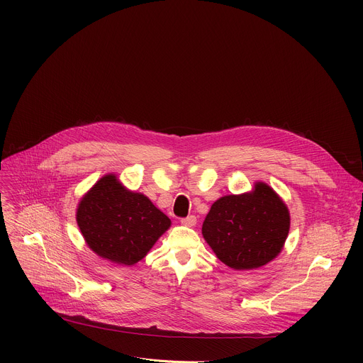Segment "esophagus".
Here are the masks:
<instances>
[{
  "instance_id": "1",
  "label": "esophagus",
  "mask_w": 363,
  "mask_h": 363,
  "mask_svg": "<svg viewBox=\"0 0 363 363\" xmlns=\"http://www.w3.org/2000/svg\"><path fill=\"white\" fill-rule=\"evenodd\" d=\"M181 224L185 225V227H195V224H196V217H195V216H189V217H186V218H182V220H181Z\"/></svg>"
}]
</instances>
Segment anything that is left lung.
I'll return each instance as SVG.
<instances>
[{
	"mask_svg": "<svg viewBox=\"0 0 363 363\" xmlns=\"http://www.w3.org/2000/svg\"><path fill=\"white\" fill-rule=\"evenodd\" d=\"M289 230L286 203L264 182H257L251 192L217 199L202 224L205 241L234 270H252L274 260Z\"/></svg>",
	"mask_w": 363,
	"mask_h": 363,
	"instance_id": "obj_1",
	"label": "left lung"
}]
</instances>
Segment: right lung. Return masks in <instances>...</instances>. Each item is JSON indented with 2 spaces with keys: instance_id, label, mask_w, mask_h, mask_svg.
<instances>
[{
  "instance_id": "right-lung-1",
  "label": "right lung",
  "mask_w": 363,
  "mask_h": 363,
  "mask_svg": "<svg viewBox=\"0 0 363 363\" xmlns=\"http://www.w3.org/2000/svg\"><path fill=\"white\" fill-rule=\"evenodd\" d=\"M77 225L89 248L119 266H133L171 227V220L115 174L100 178L80 199Z\"/></svg>"
}]
</instances>
